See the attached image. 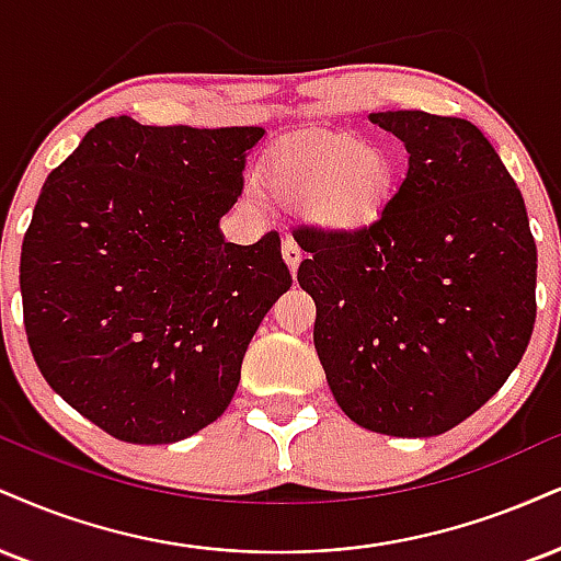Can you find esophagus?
Masks as SVG:
<instances>
[{
    "instance_id": "1",
    "label": "esophagus",
    "mask_w": 561,
    "mask_h": 561,
    "mask_svg": "<svg viewBox=\"0 0 561 561\" xmlns=\"http://www.w3.org/2000/svg\"><path fill=\"white\" fill-rule=\"evenodd\" d=\"M282 259H285V263L289 266V272H298L300 261H302V253L298 248V242H295L293 238H287L285 242H282Z\"/></svg>"
}]
</instances>
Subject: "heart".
<instances>
[{
	"mask_svg": "<svg viewBox=\"0 0 561 561\" xmlns=\"http://www.w3.org/2000/svg\"><path fill=\"white\" fill-rule=\"evenodd\" d=\"M263 185L279 206L302 208L327 234H353L374 225L397 185L387 151L350 135L282 144L263 161ZM251 198L261 193L251 187Z\"/></svg>",
	"mask_w": 561,
	"mask_h": 561,
	"instance_id": "1",
	"label": "heart"
}]
</instances>
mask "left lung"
<instances>
[{"mask_svg":"<svg viewBox=\"0 0 561 561\" xmlns=\"http://www.w3.org/2000/svg\"><path fill=\"white\" fill-rule=\"evenodd\" d=\"M408 174L374 225L295 232L298 282L336 404L387 436H438L502 389L536 323V240L494 146L473 123L374 112Z\"/></svg>","mask_w":561,"mask_h":561,"instance_id":"obj_1","label":"left lung"}]
</instances>
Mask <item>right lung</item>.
Wrapping results in <instances>:
<instances>
[{
  "label": "right lung",
  "instance_id": "1",
  "mask_svg": "<svg viewBox=\"0 0 561 561\" xmlns=\"http://www.w3.org/2000/svg\"><path fill=\"white\" fill-rule=\"evenodd\" d=\"M261 138L110 117L44 182L20 253L25 334L49 387L119 442L214 423L293 287L279 234L234 245L219 229Z\"/></svg>",
  "mask_w": 561,
  "mask_h": 561
}]
</instances>
